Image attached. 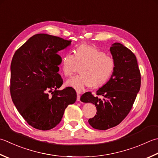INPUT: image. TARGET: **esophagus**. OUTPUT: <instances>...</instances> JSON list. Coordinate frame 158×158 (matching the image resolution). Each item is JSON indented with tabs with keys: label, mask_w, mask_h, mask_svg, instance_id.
<instances>
[{
	"label": "esophagus",
	"mask_w": 158,
	"mask_h": 158,
	"mask_svg": "<svg viewBox=\"0 0 158 158\" xmlns=\"http://www.w3.org/2000/svg\"><path fill=\"white\" fill-rule=\"evenodd\" d=\"M77 101H80V94L79 93H77Z\"/></svg>",
	"instance_id": "1"
}]
</instances>
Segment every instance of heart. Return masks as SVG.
<instances>
[{"label":"heart","instance_id":"b5f03b06","mask_svg":"<svg viewBox=\"0 0 158 158\" xmlns=\"http://www.w3.org/2000/svg\"><path fill=\"white\" fill-rule=\"evenodd\" d=\"M76 66H80L79 75L68 80L66 85L81 92L86 87L92 89L102 88L110 81L116 69L112 57L93 46L81 44L75 48L74 55H64L60 67L64 76L70 77Z\"/></svg>","mask_w":158,"mask_h":158}]
</instances>
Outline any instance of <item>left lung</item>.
<instances>
[{"instance_id":"obj_1","label":"left lung","mask_w":158,"mask_h":158,"mask_svg":"<svg viewBox=\"0 0 158 158\" xmlns=\"http://www.w3.org/2000/svg\"><path fill=\"white\" fill-rule=\"evenodd\" d=\"M110 49L116 63L112 77L106 85L98 89L96 96L87 92L80 98L83 103L95 105L97 114L88 120V123L94 129L99 130L114 127L125 118L141 84L140 72L134 52L118 42L114 43Z\"/></svg>"}]
</instances>
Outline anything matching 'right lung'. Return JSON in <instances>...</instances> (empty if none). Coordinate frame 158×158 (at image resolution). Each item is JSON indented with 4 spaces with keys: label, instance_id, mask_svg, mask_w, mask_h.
<instances>
[{
    "label": "right lung",
    "instance_id": "right-lung-1",
    "mask_svg": "<svg viewBox=\"0 0 158 158\" xmlns=\"http://www.w3.org/2000/svg\"><path fill=\"white\" fill-rule=\"evenodd\" d=\"M71 40L45 33L35 34L22 45L12 58L10 94L15 107L28 124L40 130L57 126L64 111L77 100L75 89L58 90L63 79L58 73V51Z\"/></svg>",
    "mask_w": 158,
    "mask_h": 158
}]
</instances>
